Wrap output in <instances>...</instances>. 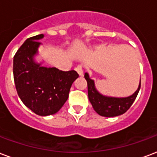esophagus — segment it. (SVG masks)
Masks as SVG:
<instances>
[{
  "label": "esophagus",
  "mask_w": 157,
  "mask_h": 157,
  "mask_svg": "<svg viewBox=\"0 0 157 157\" xmlns=\"http://www.w3.org/2000/svg\"><path fill=\"white\" fill-rule=\"evenodd\" d=\"M75 71L78 73V75L80 76H82L83 75V69H82V66H78L77 67H75Z\"/></svg>",
  "instance_id": "1"
}]
</instances>
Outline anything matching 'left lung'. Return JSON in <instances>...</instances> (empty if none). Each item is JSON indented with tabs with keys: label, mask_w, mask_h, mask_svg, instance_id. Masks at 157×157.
Masks as SVG:
<instances>
[{
	"label": "left lung",
	"mask_w": 157,
	"mask_h": 157,
	"mask_svg": "<svg viewBox=\"0 0 157 157\" xmlns=\"http://www.w3.org/2000/svg\"><path fill=\"white\" fill-rule=\"evenodd\" d=\"M85 79L87 82L89 101L96 113L101 117H113L124 114L133 104L140 88V81L137 90L132 95L126 97H112L100 93L88 73H85Z\"/></svg>",
	"instance_id": "obj_1"
}]
</instances>
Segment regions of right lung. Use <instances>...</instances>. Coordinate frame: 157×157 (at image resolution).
Instances as JSON below:
<instances>
[{"instance_id": "1", "label": "right lung", "mask_w": 157, "mask_h": 157, "mask_svg": "<svg viewBox=\"0 0 157 157\" xmlns=\"http://www.w3.org/2000/svg\"><path fill=\"white\" fill-rule=\"evenodd\" d=\"M43 37L40 34L28 38L18 49L13 59V75L17 94L24 105L36 115L46 117L63 106L79 75L75 71H62L35 61L41 45L39 40Z\"/></svg>"}]
</instances>
